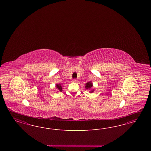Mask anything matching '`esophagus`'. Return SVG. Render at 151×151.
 <instances>
[{
	"label": "esophagus",
	"instance_id": "1",
	"mask_svg": "<svg viewBox=\"0 0 151 151\" xmlns=\"http://www.w3.org/2000/svg\"><path fill=\"white\" fill-rule=\"evenodd\" d=\"M73 82H75V83H76V82H77V80H76V79H73Z\"/></svg>",
	"mask_w": 151,
	"mask_h": 151
}]
</instances>
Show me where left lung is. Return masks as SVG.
<instances>
[{
    "mask_svg": "<svg viewBox=\"0 0 151 151\" xmlns=\"http://www.w3.org/2000/svg\"><path fill=\"white\" fill-rule=\"evenodd\" d=\"M92 83L91 82V81H89V82H88L87 83H86V89H91V88L92 87ZM94 90H91V91H92V92H93Z\"/></svg>",
    "mask_w": 151,
    "mask_h": 151,
    "instance_id": "8db88e82",
    "label": "left lung"
}]
</instances>
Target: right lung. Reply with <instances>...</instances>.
<instances>
[{
    "label": "right lung",
    "instance_id": "obj_1",
    "mask_svg": "<svg viewBox=\"0 0 151 151\" xmlns=\"http://www.w3.org/2000/svg\"><path fill=\"white\" fill-rule=\"evenodd\" d=\"M56 86H57V88L59 90V92H62V86H61L60 84H57Z\"/></svg>",
    "mask_w": 151,
    "mask_h": 151
}]
</instances>
